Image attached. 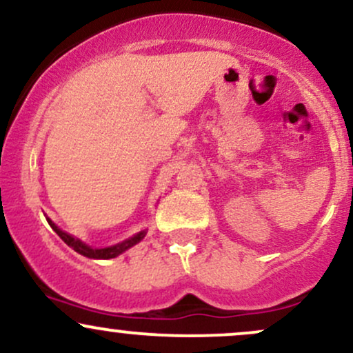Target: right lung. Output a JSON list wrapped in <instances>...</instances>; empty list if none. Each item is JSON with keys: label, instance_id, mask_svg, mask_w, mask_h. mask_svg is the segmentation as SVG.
<instances>
[{"label": "right lung", "instance_id": "1", "mask_svg": "<svg viewBox=\"0 0 353 353\" xmlns=\"http://www.w3.org/2000/svg\"><path fill=\"white\" fill-rule=\"evenodd\" d=\"M48 224L51 225L52 230H54L58 236L63 239L64 242H66L68 245L72 247V249L76 250V252L84 255V257H89V259H112V257H117L119 254L125 252L128 249H131L132 245H136L137 242H141L145 236V230H141V232H137L136 236L125 239V241L119 242V244L116 245H111V247H104V249H92V247H89L88 244H84V242H81L79 239L70 236L68 232H64V230H61L58 225L54 224V222L51 221V219H48Z\"/></svg>", "mask_w": 353, "mask_h": 353}]
</instances>
